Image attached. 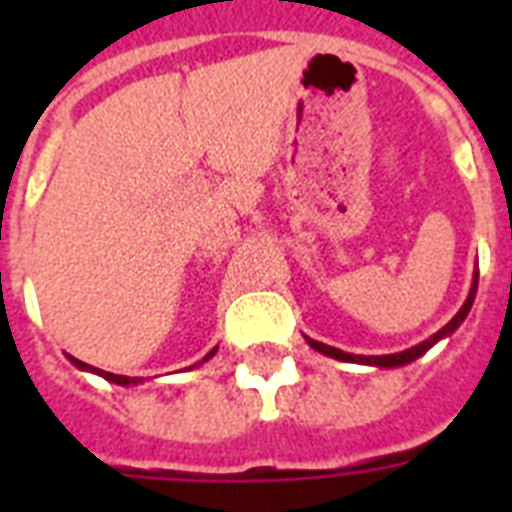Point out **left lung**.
<instances>
[{"label":"left lung","instance_id":"8db88e82","mask_svg":"<svg viewBox=\"0 0 512 512\" xmlns=\"http://www.w3.org/2000/svg\"><path fill=\"white\" fill-rule=\"evenodd\" d=\"M476 289H478V273H476V279H473L470 295H468V300H465V305H462V308H460V313H457V316H454V319L449 321V324H446L444 329H441V332H436V335L430 337V340L420 342V345H414V348H409V350H401V353H390V356H353V353L337 350V348H332V345H324V342H319V340H311V337H308V345L319 350V353H324V356L340 358V361H358V364H374V366H401V364H409V361H414V358H420L422 353H425V350L433 348V345H436V342L441 340V337L452 335L454 329L460 327L462 321H465V316H468V313H470V305H473V300H476Z\"/></svg>","mask_w":512,"mask_h":512}]
</instances>
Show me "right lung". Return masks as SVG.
I'll use <instances>...</instances> for the list:
<instances>
[{"instance_id": "right-lung-1", "label": "right lung", "mask_w": 512, "mask_h": 512, "mask_svg": "<svg viewBox=\"0 0 512 512\" xmlns=\"http://www.w3.org/2000/svg\"><path fill=\"white\" fill-rule=\"evenodd\" d=\"M215 350H217V348H215ZM215 350H212V353H209L207 358L215 356ZM207 358H204V361H207ZM71 361H74V364L79 366V369H90V372H98L100 377H106V380L116 382V385H135V382H140V377H122V374H111V372H103V369H95V366L84 364V361H76V358H71Z\"/></svg>"}]
</instances>
